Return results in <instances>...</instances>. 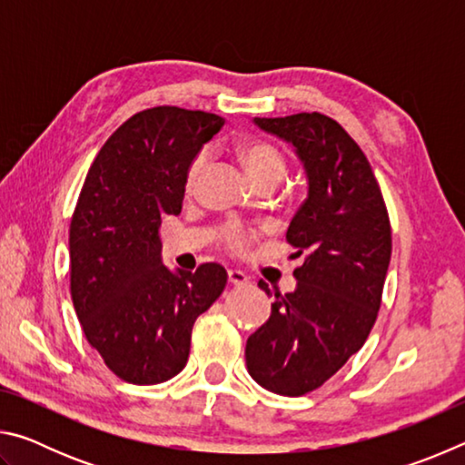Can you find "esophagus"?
Instances as JSON below:
<instances>
[{
	"label": "esophagus",
	"instance_id": "34e87169",
	"mask_svg": "<svg viewBox=\"0 0 465 465\" xmlns=\"http://www.w3.org/2000/svg\"><path fill=\"white\" fill-rule=\"evenodd\" d=\"M227 281H230L232 285H235V287L248 285V282H250V279L246 277V274H243V272L238 271V269H230V271H227Z\"/></svg>",
	"mask_w": 465,
	"mask_h": 465
}]
</instances>
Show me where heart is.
<instances>
[{
  "label": "heart",
  "mask_w": 465,
  "mask_h": 465,
  "mask_svg": "<svg viewBox=\"0 0 465 465\" xmlns=\"http://www.w3.org/2000/svg\"><path fill=\"white\" fill-rule=\"evenodd\" d=\"M240 155L243 163H246L248 174L252 176L254 183H261V180H266V178L281 180L282 174H285V157H282V153L277 147L266 143V141H258V139L243 141L240 145ZM204 166H207V152H201L199 155H194V160L186 170L184 184L188 193L194 191V186L199 183ZM254 238H256L254 230H246V227H240V225H230L223 233L225 246L232 252H235V254L246 252L250 242Z\"/></svg>",
  "instance_id": "obj_1"
}]
</instances>
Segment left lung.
<instances>
[{"label":"left lung","instance_id":"1","mask_svg":"<svg viewBox=\"0 0 465 465\" xmlns=\"http://www.w3.org/2000/svg\"><path fill=\"white\" fill-rule=\"evenodd\" d=\"M291 143L308 178V199L287 242L297 287L274 293L271 318L248 338V373L264 390L303 396L330 380L365 344L375 324L391 256V227L365 153L320 113L254 119ZM261 289L271 293L264 281Z\"/></svg>","mask_w":465,"mask_h":465}]
</instances>
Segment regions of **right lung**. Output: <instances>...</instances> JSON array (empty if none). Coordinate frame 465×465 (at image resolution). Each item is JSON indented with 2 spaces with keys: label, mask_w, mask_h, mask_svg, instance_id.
Returning <instances> with one entry per match:
<instances>
[{
  "label": "right lung",
  "mask_w": 465,
  "mask_h": 465,
  "mask_svg": "<svg viewBox=\"0 0 465 465\" xmlns=\"http://www.w3.org/2000/svg\"><path fill=\"white\" fill-rule=\"evenodd\" d=\"M225 119L155 106L123 123L96 155L69 227L72 299L88 342L121 380L168 381L183 371L194 320L223 293L222 264L172 272L162 215H178L186 170Z\"/></svg>",
  "instance_id": "1"
}]
</instances>
